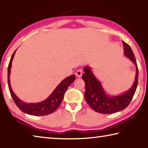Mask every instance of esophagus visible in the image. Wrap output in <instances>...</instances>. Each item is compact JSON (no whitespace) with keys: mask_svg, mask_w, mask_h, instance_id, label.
I'll return each mask as SVG.
<instances>
[{"mask_svg":"<svg viewBox=\"0 0 148 148\" xmlns=\"http://www.w3.org/2000/svg\"><path fill=\"white\" fill-rule=\"evenodd\" d=\"M82 75V69H81L77 70V71L75 73V75L77 77H81Z\"/></svg>","mask_w":148,"mask_h":148,"instance_id":"1","label":"esophagus"}]
</instances>
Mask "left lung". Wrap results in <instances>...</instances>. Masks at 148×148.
<instances>
[{"label":"left lung","mask_w":148,"mask_h":148,"mask_svg":"<svg viewBox=\"0 0 148 148\" xmlns=\"http://www.w3.org/2000/svg\"><path fill=\"white\" fill-rule=\"evenodd\" d=\"M124 54L136 66V77L134 84L126 93L117 96L110 97L106 94L100 82L95 78L90 67L84 68L82 79L85 82L84 98L86 101L95 112L101 114H113L121 111L131 103L138 85V69L135 56L131 47L123 41Z\"/></svg>","instance_id":"8db88e82"}]
</instances>
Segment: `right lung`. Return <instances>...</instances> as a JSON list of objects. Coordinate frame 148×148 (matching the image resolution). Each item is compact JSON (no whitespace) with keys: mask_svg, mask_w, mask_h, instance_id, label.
<instances>
[{"mask_svg":"<svg viewBox=\"0 0 148 148\" xmlns=\"http://www.w3.org/2000/svg\"><path fill=\"white\" fill-rule=\"evenodd\" d=\"M15 51H15L14 54H12L8 65V88L10 94H11L15 105L23 112L32 116H45L54 112L56 108L59 107L62 100H63L64 94L66 92L67 88L70 86V84H72V82L75 79V75H72L67 77V78L64 79L58 85V86L56 88L53 92L49 95L47 99H46L43 101L37 103H24L16 96V95L13 92L11 86H10V72H11L12 62L13 58H14Z\"/></svg>","mask_w":148,"mask_h":148,"instance_id":"1","label":"right lung"}]
</instances>
